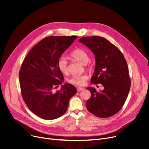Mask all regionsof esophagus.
Masks as SVG:
<instances>
[{
  "mask_svg": "<svg viewBox=\"0 0 149 149\" xmlns=\"http://www.w3.org/2000/svg\"><path fill=\"white\" fill-rule=\"evenodd\" d=\"M77 90L78 91H81L83 90L84 88H81V87H78V88H77Z\"/></svg>",
  "mask_w": 149,
  "mask_h": 149,
  "instance_id": "esophagus-1",
  "label": "esophagus"
}]
</instances>
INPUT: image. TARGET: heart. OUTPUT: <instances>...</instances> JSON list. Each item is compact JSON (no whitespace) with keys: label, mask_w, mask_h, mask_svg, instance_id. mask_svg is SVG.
I'll return each instance as SVG.
<instances>
[{"label":"heart","mask_w":149,"mask_h":149,"mask_svg":"<svg viewBox=\"0 0 149 149\" xmlns=\"http://www.w3.org/2000/svg\"><path fill=\"white\" fill-rule=\"evenodd\" d=\"M70 56L74 60L78 61L81 64L85 65L90 61V56L88 52L82 48H77L72 51ZM58 67L61 73L67 74L68 73V63L67 59L64 56H61L58 61ZM88 79V76L86 74L80 75H73L68 79V81L77 86H82L86 84Z\"/></svg>","instance_id":"b5f03b06"}]
</instances>
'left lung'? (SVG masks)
<instances>
[{
    "instance_id": "left-lung-1",
    "label": "left lung",
    "mask_w": 149,
    "mask_h": 149,
    "mask_svg": "<svg viewBox=\"0 0 149 149\" xmlns=\"http://www.w3.org/2000/svg\"><path fill=\"white\" fill-rule=\"evenodd\" d=\"M78 42L95 55V67L91 83L101 84L104 87L100 92L91 87L87 88L91 94L86 102L87 109L98 117H111L121 109L130 89L127 62L120 49L104 38L83 37Z\"/></svg>"
}]
</instances>
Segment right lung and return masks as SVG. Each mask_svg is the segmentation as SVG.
<instances>
[{
  "mask_svg": "<svg viewBox=\"0 0 149 149\" xmlns=\"http://www.w3.org/2000/svg\"><path fill=\"white\" fill-rule=\"evenodd\" d=\"M77 38L76 36L44 38L29 51L21 66L19 77L23 99L29 109L42 118L54 120L62 116L71 98L77 92L70 84L62 86L59 91H52L64 80L58 61Z\"/></svg>",
  "mask_w": 149,
  "mask_h": 149,
  "instance_id": "1",
  "label": "right lung"
}]
</instances>
